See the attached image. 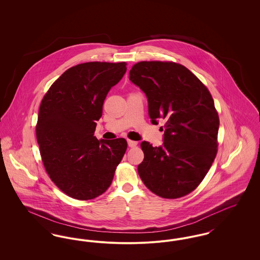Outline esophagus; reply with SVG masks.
<instances>
[{
    "label": "esophagus",
    "instance_id": "obj_1",
    "mask_svg": "<svg viewBox=\"0 0 260 260\" xmlns=\"http://www.w3.org/2000/svg\"><path fill=\"white\" fill-rule=\"evenodd\" d=\"M127 145L133 148V147H136V145H137V142L134 141V140H127Z\"/></svg>",
    "mask_w": 260,
    "mask_h": 260
}]
</instances>
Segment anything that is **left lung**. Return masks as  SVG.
I'll list each match as a JSON object with an SVG mask.
<instances>
[{"label":"left lung","mask_w":260,"mask_h":260,"mask_svg":"<svg viewBox=\"0 0 260 260\" xmlns=\"http://www.w3.org/2000/svg\"><path fill=\"white\" fill-rule=\"evenodd\" d=\"M129 80L147 98L151 123L166 121L161 146L141 142L138 174L161 198L183 197L202 182L216 156L219 118L213 99L195 75L174 62H138Z\"/></svg>","instance_id":"1"}]
</instances>
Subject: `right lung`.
<instances>
[{
	"instance_id": "obj_1",
	"label": "right lung",
	"mask_w": 260,
	"mask_h": 260,
	"mask_svg": "<svg viewBox=\"0 0 260 260\" xmlns=\"http://www.w3.org/2000/svg\"><path fill=\"white\" fill-rule=\"evenodd\" d=\"M125 62H87L69 68L41 102L36 136L50 179L66 195L90 200L111 185L126 140L98 139L96 121L107 93L126 72Z\"/></svg>"
}]
</instances>
